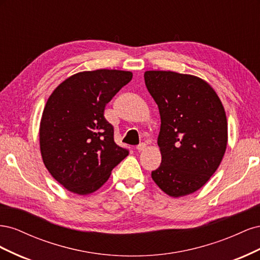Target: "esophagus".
<instances>
[{
	"instance_id": "esophagus-1",
	"label": "esophagus",
	"mask_w": 260,
	"mask_h": 260,
	"mask_svg": "<svg viewBox=\"0 0 260 260\" xmlns=\"http://www.w3.org/2000/svg\"><path fill=\"white\" fill-rule=\"evenodd\" d=\"M145 148H146V144H145V143H141V144H139V145L137 146V151L142 152V151H144Z\"/></svg>"
}]
</instances>
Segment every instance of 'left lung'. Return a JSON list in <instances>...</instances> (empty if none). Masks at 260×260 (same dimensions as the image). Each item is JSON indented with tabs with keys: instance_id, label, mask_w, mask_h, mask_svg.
Segmentation results:
<instances>
[{
	"instance_id": "1",
	"label": "left lung",
	"mask_w": 260,
	"mask_h": 260,
	"mask_svg": "<svg viewBox=\"0 0 260 260\" xmlns=\"http://www.w3.org/2000/svg\"><path fill=\"white\" fill-rule=\"evenodd\" d=\"M144 80L161 121L157 140L161 164L152 178L172 198L191 194L215 174L225 152L228 122L221 101L195 76L149 70Z\"/></svg>"
}]
</instances>
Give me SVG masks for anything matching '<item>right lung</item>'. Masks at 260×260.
Returning a JSON list of instances; mask_svg holds the SVG:
<instances>
[{"mask_svg": "<svg viewBox=\"0 0 260 260\" xmlns=\"http://www.w3.org/2000/svg\"><path fill=\"white\" fill-rule=\"evenodd\" d=\"M132 73L99 69L62 81L49 98L40 123V149L46 169L68 191L95 192L128 156L114 141L105 106Z\"/></svg>", "mask_w": 260, "mask_h": 260, "instance_id": "add662e5", "label": "right lung"}]
</instances>
